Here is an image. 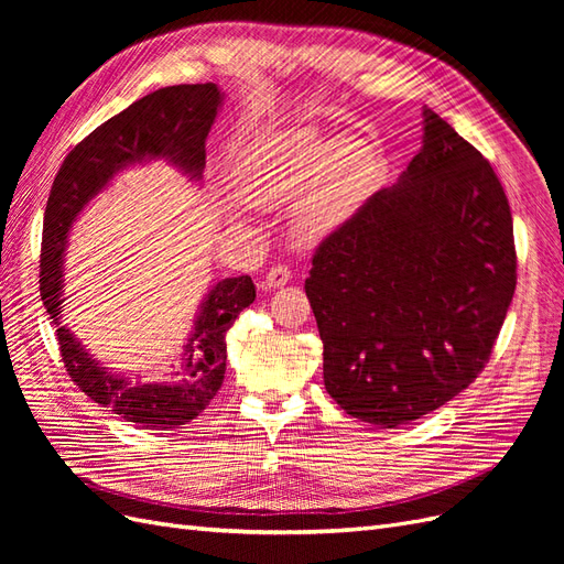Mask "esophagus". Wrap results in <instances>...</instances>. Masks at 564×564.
I'll list each match as a JSON object with an SVG mask.
<instances>
[{
	"instance_id": "obj_1",
	"label": "esophagus",
	"mask_w": 564,
	"mask_h": 564,
	"mask_svg": "<svg viewBox=\"0 0 564 564\" xmlns=\"http://www.w3.org/2000/svg\"><path fill=\"white\" fill-rule=\"evenodd\" d=\"M289 280H292V270H289L286 265H275V268H270L268 270V275H265V289H280V286H284Z\"/></svg>"
}]
</instances>
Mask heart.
<instances>
[{
    "mask_svg": "<svg viewBox=\"0 0 564 564\" xmlns=\"http://www.w3.org/2000/svg\"><path fill=\"white\" fill-rule=\"evenodd\" d=\"M379 176V158L367 143H327L308 133L270 135L242 162L245 193L265 207L296 202V224L322 240L362 207Z\"/></svg>",
    "mask_w": 564,
    "mask_h": 564,
    "instance_id": "heart-1",
    "label": "heart"
}]
</instances>
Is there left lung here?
<instances>
[{"instance_id":"left-lung-1","label":"left lung","mask_w":564,"mask_h":564,"mask_svg":"<svg viewBox=\"0 0 564 564\" xmlns=\"http://www.w3.org/2000/svg\"><path fill=\"white\" fill-rule=\"evenodd\" d=\"M516 240L491 164L423 108V145L315 249L305 280L324 388L346 414L395 429L468 388L516 294Z\"/></svg>"}]
</instances>
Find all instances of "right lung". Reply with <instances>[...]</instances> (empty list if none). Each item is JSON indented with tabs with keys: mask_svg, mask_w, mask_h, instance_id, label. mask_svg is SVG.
<instances>
[{
	"mask_svg": "<svg viewBox=\"0 0 564 564\" xmlns=\"http://www.w3.org/2000/svg\"><path fill=\"white\" fill-rule=\"evenodd\" d=\"M224 94L216 84H178L135 100L77 143L51 185L42 253L40 294L56 324V338L67 373L100 406L150 431H169L199 416L214 400L226 373V334L256 299L249 275L226 278L212 286L195 319V332L183 346L176 379L169 383H131L100 367L61 324L63 251L67 230L110 178L124 166L164 158L191 178H202L207 135Z\"/></svg>",
	"mask_w": 564,
	"mask_h": 564,
	"instance_id": "right-lung-1",
	"label": "right lung"
}]
</instances>
